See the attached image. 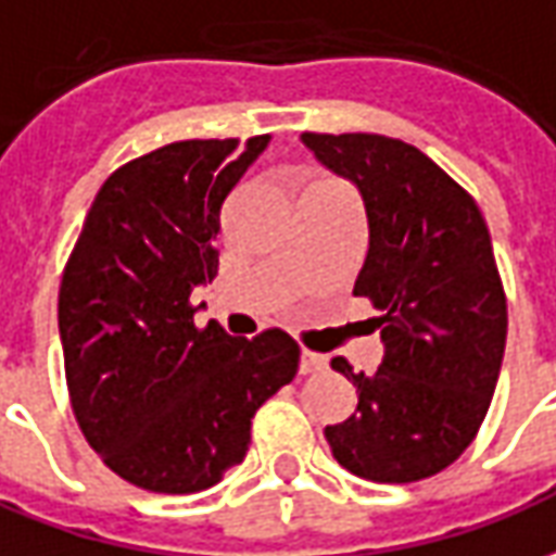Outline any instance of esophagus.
<instances>
[{"label":"esophagus","mask_w":556,"mask_h":556,"mask_svg":"<svg viewBox=\"0 0 556 556\" xmlns=\"http://www.w3.org/2000/svg\"><path fill=\"white\" fill-rule=\"evenodd\" d=\"M328 367V358L325 355H318V352H309V349H304L301 352V364H298V370H301V376H306V372H318Z\"/></svg>","instance_id":"1"}]
</instances>
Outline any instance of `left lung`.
I'll list each match as a JSON object with an SVG mask.
<instances>
[{
  "instance_id": "8db88e82",
  "label": "left lung",
  "mask_w": 556,
  "mask_h": 556,
  "mask_svg": "<svg viewBox=\"0 0 556 556\" xmlns=\"http://www.w3.org/2000/svg\"><path fill=\"white\" fill-rule=\"evenodd\" d=\"M328 168L361 189L370 250L355 294L382 316L386 358L364 376L343 425L325 427L337 464L379 484H409L452 467L476 440L506 352L508 309L479 204L418 147L386 135L304 131Z\"/></svg>"
}]
</instances>
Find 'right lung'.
<instances>
[{"label": "right lung", "instance_id": "add662e5", "mask_svg": "<svg viewBox=\"0 0 556 556\" xmlns=\"http://www.w3.org/2000/svg\"><path fill=\"white\" fill-rule=\"evenodd\" d=\"M267 147L255 135L174 141L119 165L87 213L60 282L65 386L84 440L153 494L207 491L250 448L258 406L301 349L267 328L195 325L189 294L219 267L225 198Z\"/></svg>", "mask_w": 556, "mask_h": 556}]
</instances>
